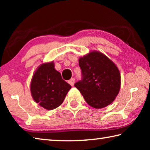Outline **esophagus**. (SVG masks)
Masks as SVG:
<instances>
[{"label": "esophagus", "mask_w": 150, "mask_h": 150, "mask_svg": "<svg viewBox=\"0 0 150 150\" xmlns=\"http://www.w3.org/2000/svg\"><path fill=\"white\" fill-rule=\"evenodd\" d=\"M69 84L71 85V86H73L74 85V83H75V79L74 78H71V79L69 81Z\"/></svg>", "instance_id": "34e87169"}]
</instances>
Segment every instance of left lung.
I'll use <instances>...</instances> for the list:
<instances>
[{"label":"left lung","instance_id":"obj_1","mask_svg":"<svg viewBox=\"0 0 150 150\" xmlns=\"http://www.w3.org/2000/svg\"><path fill=\"white\" fill-rule=\"evenodd\" d=\"M82 79L75 83L86 102L95 108H102L113 102L120 88V71L112 61L94 51L80 57Z\"/></svg>","mask_w":150,"mask_h":150}]
</instances>
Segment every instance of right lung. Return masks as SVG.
<instances>
[{
	"instance_id": "obj_1",
	"label": "right lung",
	"mask_w": 150,
	"mask_h": 150,
	"mask_svg": "<svg viewBox=\"0 0 150 150\" xmlns=\"http://www.w3.org/2000/svg\"><path fill=\"white\" fill-rule=\"evenodd\" d=\"M71 88L55 69L54 62L43 63L33 75L30 91L36 103L47 110H53L62 105Z\"/></svg>"
}]
</instances>
